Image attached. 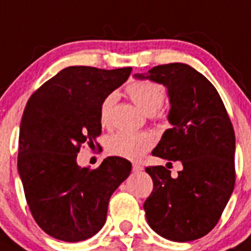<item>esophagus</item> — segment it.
<instances>
[{
    "label": "esophagus",
    "instance_id": "obj_1",
    "mask_svg": "<svg viewBox=\"0 0 251 251\" xmlns=\"http://www.w3.org/2000/svg\"><path fill=\"white\" fill-rule=\"evenodd\" d=\"M132 171H134L135 173H139V172L144 171V167L141 164H138V163H135V164H132Z\"/></svg>",
    "mask_w": 251,
    "mask_h": 251
}]
</instances>
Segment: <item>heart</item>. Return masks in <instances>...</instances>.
Listing matches in <instances>:
<instances>
[{
	"instance_id": "b5f03b06",
	"label": "heart",
	"mask_w": 251,
	"mask_h": 251,
	"mask_svg": "<svg viewBox=\"0 0 251 251\" xmlns=\"http://www.w3.org/2000/svg\"><path fill=\"white\" fill-rule=\"evenodd\" d=\"M126 92L131 101L148 115L155 113L164 101L163 87L149 80L132 82L127 86ZM116 99V93H110L102 101L100 108V121L103 126L110 124L111 113ZM152 145L154 138L149 132L119 131L107 139V150L110 154L131 160L141 158L144 152L148 151Z\"/></svg>"
}]
</instances>
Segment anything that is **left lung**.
Instances as JSON below:
<instances>
[{"instance_id":"left-lung-1","label":"left lung","mask_w":251,"mask_h":251,"mask_svg":"<svg viewBox=\"0 0 251 251\" xmlns=\"http://www.w3.org/2000/svg\"><path fill=\"white\" fill-rule=\"evenodd\" d=\"M168 89L171 110L152 155L180 162L172 177L163 165L148 167L154 188L144 203L156 234L186 243L208 234L220 220L235 186V132L216 88L183 63L158 65L134 75ZM171 164V163H168Z\"/></svg>"}]
</instances>
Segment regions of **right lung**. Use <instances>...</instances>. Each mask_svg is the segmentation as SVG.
<instances>
[{"label":"right lung","mask_w":251,"mask_h":251,"mask_svg":"<svg viewBox=\"0 0 251 251\" xmlns=\"http://www.w3.org/2000/svg\"><path fill=\"white\" fill-rule=\"evenodd\" d=\"M132 68L74 65L47 80L24 111L17 169L32 217L50 236L77 243L96 235L108 202L130 176L131 163L108 156L91 171L77 164L80 147L101 135L100 108Z\"/></svg>","instance_id":"right-lung-1"}]
</instances>
